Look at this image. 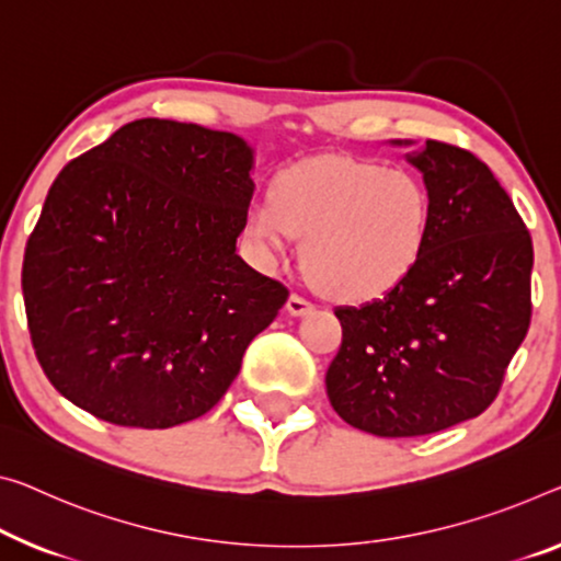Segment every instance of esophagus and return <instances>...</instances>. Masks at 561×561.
Instances as JSON below:
<instances>
[{"label":"esophagus","instance_id":"34e87169","mask_svg":"<svg viewBox=\"0 0 561 561\" xmlns=\"http://www.w3.org/2000/svg\"><path fill=\"white\" fill-rule=\"evenodd\" d=\"M310 308H313V304H310V300H306L304 296H298V293H290V298H288V304H286V310H288L290 316H306Z\"/></svg>","mask_w":561,"mask_h":561}]
</instances>
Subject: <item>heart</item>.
I'll return each mask as SVG.
<instances>
[{
  "label": "heart",
  "instance_id": "obj_1",
  "mask_svg": "<svg viewBox=\"0 0 561 561\" xmlns=\"http://www.w3.org/2000/svg\"><path fill=\"white\" fill-rule=\"evenodd\" d=\"M431 220L434 201L413 170L331 154L280 172L268 201L248 208L245 232L263 255L306 238L300 263L318 288L370 300L416 268Z\"/></svg>",
  "mask_w": 561,
  "mask_h": 561
}]
</instances>
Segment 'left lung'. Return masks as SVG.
Wrapping results in <instances>:
<instances>
[{"instance_id": "left-lung-1", "label": "left lung", "mask_w": 561, "mask_h": 561, "mask_svg": "<svg viewBox=\"0 0 561 561\" xmlns=\"http://www.w3.org/2000/svg\"><path fill=\"white\" fill-rule=\"evenodd\" d=\"M409 162L434 201L428 243L383 298L335 310L343 339L325 370L333 411L383 438L486 411L531 321V236L499 180L438 140Z\"/></svg>"}]
</instances>
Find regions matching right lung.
<instances>
[{
    "label": "right lung",
    "mask_w": 561,
    "mask_h": 561,
    "mask_svg": "<svg viewBox=\"0 0 561 561\" xmlns=\"http://www.w3.org/2000/svg\"><path fill=\"white\" fill-rule=\"evenodd\" d=\"M253 150L145 117L67 162L27 240L22 293L49 383L117 426L208 413L288 300L236 253Z\"/></svg>",
    "instance_id": "obj_1"
}]
</instances>
